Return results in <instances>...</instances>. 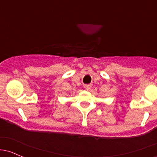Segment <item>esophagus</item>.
I'll return each mask as SVG.
<instances>
[{
  "label": "esophagus",
  "instance_id": "1",
  "mask_svg": "<svg viewBox=\"0 0 157 157\" xmlns=\"http://www.w3.org/2000/svg\"><path fill=\"white\" fill-rule=\"evenodd\" d=\"M91 85H90V84H87V85H84V88L86 89V90H90V89H91Z\"/></svg>",
  "mask_w": 157,
  "mask_h": 157
}]
</instances>
